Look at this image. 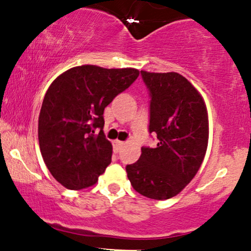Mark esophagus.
<instances>
[{
  "label": "esophagus",
  "instance_id": "esophagus-1",
  "mask_svg": "<svg viewBox=\"0 0 251 251\" xmlns=\"http://www.w3.org/2000/svg\"><path fill=\"white\" fill-rule=\"evenodd\" d=\"M112 144H113V151L116 152V153H118V152L120 151V149L123 148L124 144H125V143L120 142V140H113V143H112Z\"/></svg>",
  "mask_w": 251,
  "mask_h": 251
}]
</instances>
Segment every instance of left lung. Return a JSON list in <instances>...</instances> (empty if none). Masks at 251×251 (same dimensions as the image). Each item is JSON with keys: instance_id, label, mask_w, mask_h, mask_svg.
I'll list each match as a JSON object with an SVG mask.
<instances>
[{"instance_id": "left-lung-1", "label": "left lung", "mask_w": 251, "mask_h": 251, "mask_svg": "<svg viewBox=\"0 0 251 251\" xmlns=\"http://www.w3.org/2000/svg\"><path fill=\"white\" fill-rule=\"evenodd\" d=\"M149 89L150 134L155 148L143 146L138 162L126 166L137 192L151 200H168L185 188L200 170L209 137L203 98L180 74L140 72Z\"/></svg>"}]
</instances>
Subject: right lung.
Segmentation results:
<instances>
[{
	"label": "right lung",
	"instance_id": "add662e5",
	"mask_svg": "<svg viewBox=\"0 0 251 251\" xmlns=\"http://www.w3.org/2000/svg\"><path fill=\"white\" fill-rule=\"evenodd\" d=\"M134 68L93 65L71 68L51 82L39 116V144L46 166L65 188L94 185L111 164L103 109L135 81Z\"/></svg>",
	"mask_w": 251,
	"mask_h": 251
}]
</instances>
